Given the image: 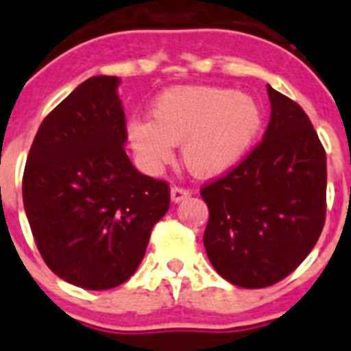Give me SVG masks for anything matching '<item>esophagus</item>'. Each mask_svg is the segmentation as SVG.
Returning <instances> with one entry per match:
<instances>
[{"label": "esophagus", "mask_w": 351, "mask_h": 351, "mask_svg": "<svg viewBox=\"0 0 351 351\" xmlns=\"http://www.w3.org/2000/svg\"><path fill=\"white\" fill-rule=\"evenodd\" d=\"M189 189L186 188H181V186H172V189H170V199H172L173 203H179L182 202V199L189 198Z\"/></svg>", "instance_id": "1"}]
</instances>
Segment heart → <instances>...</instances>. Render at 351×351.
<instances>
[{
  "instance_id": "heart-1",
  "label": "heart",
  "mask_w": 351,
  "mask_h": 351,
  "mask_svg": "<svg viewBox=\"0 0 351 351\" xmlns=\"http://www.w3.org/2000/svg\"><path fill=\"white\" fill-rule=\"evenodd\" d=\"M262 129V110L245 93L212 86H186L163 93L152 108V122L134 119L128 138L139 162L156 170L172 160L182 143L186 167L212 178L232 169Z\"/></svg>"
}]
</instances>
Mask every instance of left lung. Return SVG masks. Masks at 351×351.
Returning a JSON list of instances; mask_svg holds the SVG:
<instances>
[{
    "label": "left lung",
    "instance_id": "1",
    "mask_svg": "<svg viewBox=\"0 0 351 351\" xmlns=\"http://www.w3.org/2000/svg\"><path fill=\"white\" fill-rule=\"evenodd\" d=\"M267 93L272 112L262 141L199 191L213 269L250 289L288 278L326 222V149L298 103L270 86Z\"/></svg>",
    "mask_w": 351,
    "mask_h": 351
}]
</instances>
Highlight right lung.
I'll use <instances>...</instances> for the list:
<instances>
[{"instance_id": "obj_1", "label": "right lung", "mask_w": 351, "mask_h": 351, "mask_svg": "<svg viewBox=\"0 0 351 351\" xmlns=\"http://www.w3.org/2000/svg\"><path fill=\"white\" fill-rule=\"evenodd\" d=\"M119 79L98 75L46 115L29 152L22 196L46 265L93 291L128 281L170 205L169 184L129 160Z\"/></svg>"}]
</instances>
